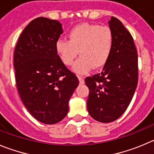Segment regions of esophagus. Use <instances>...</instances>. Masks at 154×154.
Wrapping results in <instances>:
<instances>
[{
  "label": "esophagus",
  "mask_w": 154,
  "mask_h": 154,
  "mask_svg": "<svg viewBox=\"0 0 154 154\" xmlns=\"http://www.w3.org/2000/svg\"><path fill=\"white\" fill-rule=\"evenodd\" d=\"M78 79H79V81H80V83L81 84H84V77H82V76H78Z\"/></svg>",
  "instance_id": "1"
}]
</instances>
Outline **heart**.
I'll list each match as a JSON object with an SVG mask.
<instances>
[{"mask_svg":"<svg viewBox=\"0 0 154 154\" xmlns=\"http://www.w3.org/2000/svg\"><path fill=\"white\" fill-rule=\"evenodd\" d=\"M113 46V33L108 26L84 23L69 31L68 40L60 38L56 42V51L65 65L74 63L73 70L77 74L87 73L92 67H103L110 57Z\"/></svg>","mask_w":154,"mask_h":154,"instance_id":"heart-1","label":"heart"}]
</instances>
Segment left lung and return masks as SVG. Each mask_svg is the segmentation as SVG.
Returning a JSON list of instances; mask_svg holds the SVG:
<instances>
[{"instance_id":"obj_1","label":"left lung","mask_w":154,"mask_h":154,"mask_svg":"<svg viewBox=\"0 0 154 154\" xmlns=\"http://www.w3.org/2000/svg\"><path fill=\"white\" fill-rule=\"evenodd\" d=\"M113 33L110 57L100 73L87 77V110L95 120L114 122L122 116L135 92L138 80L137 53L134 39L119 19L109 22Z\"/></svg>"}]
</instances>
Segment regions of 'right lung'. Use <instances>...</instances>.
Wrapping results in <instances>:
<instances>
[{"mask_svg":"<svg viewBox=\"0 0 154 154\" xmlns=\"http://www.w3.org/2000/svg\"><path fill=\"white\" fill-rule=\"evenodd\" d=\"M63 32L60 22L45 17L32 20L20 35L14 50L17 88L24 106L44 124L59 122L79 84L56 51Z\"/></svg>","mask_w":154,"mask_h":154,"instance_id":"obj_1","label":"right lung"}]
</instances>
